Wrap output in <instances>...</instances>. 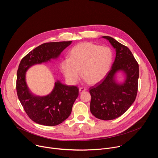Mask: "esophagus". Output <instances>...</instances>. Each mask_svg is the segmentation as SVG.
Segmentation results:
<instances>
[{"label":"esophagus","mask_w":158,"mask_h":158,"mask_svg":"<svg viewBox=\"0 0 158 158\" xmlns=\"http://www.w3.org/2000/svg\"><path fill=\"white\" fill-rule=\"evenodd\" d=\"M86 91V89L84 88V87H80L79 89V91L80 93H82V92H84Z\"/></svg>","instance_id":"obj_1"}]
</instances>
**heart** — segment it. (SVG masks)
I'll list each match as a JSON object with an SVG mask.
<instances>
[{"label": "heart", "instance_id": "heart-1", "mask_svg": "<svg viewBox=\"0 0 158 158\" xmlns=\"http://www.w3.org/2000/svg\"><path fill=\"white\" fill-rule=\"evenodd\" d=\"M113 54L108 47H102L91 42H82L74 46L70 52L69 58L63 59L61 70L65 78L76 84L82 77L90 84L101 81L108 73Z\"/></svg>", "mask_w": 158, "mask_h": 158}]
</instances>
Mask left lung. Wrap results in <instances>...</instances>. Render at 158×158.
Listing matches in <instances>:
<instances>
[{
  "label": "left lung",
  "instance_id": "left-lung-1",
  "mask_svg": "<svg viewBox=\"0 0 158 158\" xmlns=\"http://www.w3.org/2000/svg\"><path fill=\"white\" fill-rule=\"evenodd\" d=\"M102 38L115 49L116 58L106 77L90 88V110L96 118L107 121L123 115L134 102L138 93L139 65L128 48L111 37ZM120 71L125 76L122 83L115 79Z\"/></svg>",
  "mask_w": 158,
  "mask_h": 158
}]
</instances>
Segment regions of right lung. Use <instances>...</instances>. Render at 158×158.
Returning <instances> with one entry per match:
<instances>
[{
    "instance_id": "add662e5",
    "label": "right lung",
    "mask_w": 158,
    "mask_h": 158,
    "mask_svg": "<svg viewBox=\"0 0 158 158\" xmlns=\"http://www.w3.org/2000/svg\"><path fill=\"white\" fill-rule=\"evenodd\" d=\"M71 43L72 41H63L42 44L28 53L20 62L17 73V96L29 118L39 124L54 126L68 118L78 97L79 89L74 85L62 84L57 80L49 94L36 96L31 93L27 85L26 72L35 64L58 58Z\"/></svg>"
}]
</instances>
